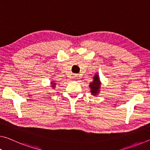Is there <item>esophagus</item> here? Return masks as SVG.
<instances>
[{
    "instance_id": "1",
    "label": "esophagus",
    "mask_w": 150,
    "mask_h": 150,
    "mask_svg": "<svg viewBox=\"0 0 150 150\" xmlns=\"http://www.w3.org/2000/svg\"><path fill=\"white\" fill-rule=\"evenodd\" d=\"M78 76H74V79H77L78 78Z\"/></svg>"
}]
</instances>
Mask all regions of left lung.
Returning <instances> with one entry per match:
<instances>
[{
  "instance_id": "1",
  "label": "left lung",
  "mask_w": 150,
  "mask_h": 150,
  "mask_svg": "<svg viewBox=\"0 0 150 150\" xmlns=\"http://www.w3.org/2000/svg\"><path fill=\"white\" fill-rule=\"evenodd\" d=\"M100 84L101 83L100 82L98 75L95 74L93 78V82L90 83L89 85L90 88H91V93L93 95H96V94H98L99 91H100Z\"/></svg>"
}]
</instances>
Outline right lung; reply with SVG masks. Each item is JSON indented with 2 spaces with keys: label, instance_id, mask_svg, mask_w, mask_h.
Wrapping results in <instances>:
<instances>
[{
  "label": "right lung",
  "instance_id": "add662e5",
  "mask_svg": "<svg viewBox=\"0 0 150 150\" xmlns=\"http://www.w3.org/2000/svg\"><path fill=\"white\" fill-rule=\"evenodd\" d=\"M51 84H52V88H55V87H56V86H55V85L56 84V83H55V82H52Z\"/></svg>",
  "mask_w": 150,
  "mask_h": 150
}]
</instances>
